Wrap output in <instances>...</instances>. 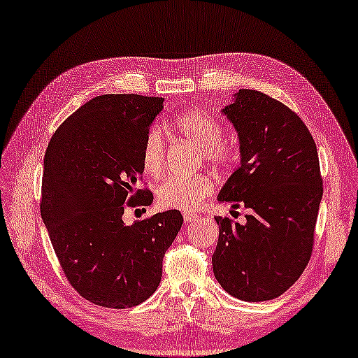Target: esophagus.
<instances>
[{
  "label": "esophagus",
  "mask_w": 358,
  "mask_h": 358,
  "mask_svg": "<svg viewBox=\"0 0 358 358\" xmlns=\"http://www.w3.org/2000/svg\"><path fill=\"white\" fill-rule=\"evenodd\" d=\"M182 217H185V222H194L198 219V215H192V213H185L182 215Z\"/></svg>",
  "instance_id": "esophagus-1"
}]
</instances>
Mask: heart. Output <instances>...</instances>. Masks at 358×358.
<instances>
[{"mask_svg": "<svg viewBox=\"0 0 358 358\" xmlns=\"http://www.w3.org/2000/svg\"><path fill=\"white\" fill-rule=\"evenodd\" d=\"M172 128L182 139L201 146L203 160L215 169H225L233 162V151L222 142L224 131L216 119L199 110H186L172 122ZM164 141L159 130H151L142 145V166L151 177H159L164 168ZM215 190V181L206 173L194 177H171L159 186L155 196L162 208L194 213L201 208Z\"/></svg>", "mask_w": 358, "mask_h": 358, "instance_id": "1", "label": "heart"}]
</instances>
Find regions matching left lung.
Returning <instances> with one entry per match:
<instances>
[{"label":"left lung","instance_id":"left-lung-1","mask_svg":"<svg viewBox=\"0 0 358 358\" xmlns=\"http://www.w3.org/2000/svg\"><path fill=\"white\" fill-rule=\"evenodd\" d=\"M241 142V166L219 201L245 206V224L216 216L213 273L231 296L259 302L282 295L311 257L322 199L316 143L301 117L259 90L241 89L222 108Z\"/></svg>","mask_w":358,"mask_h":358}]
</instances>
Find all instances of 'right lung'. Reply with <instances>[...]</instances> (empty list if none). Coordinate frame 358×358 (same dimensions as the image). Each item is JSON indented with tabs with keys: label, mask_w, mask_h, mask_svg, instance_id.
<instances>
[{
	"label": "right lung",
	"mask_w": 358,
	"mask_h": 358,
	"mask_svg": "<svg viewBox=\"0 0 358 358\" xmlns=\"http://www.w3.org/2000/svg\"><path fill=\"white\" fill-rule=\"evenodd\" d=\"M163 98L108 94L87 101L52 134L43 159L41 215L69 284L92 304L127 308L157 290L178 210L125 225V207L152 203L142 145Z\"/></svg>",
	"instance_id": "add662e5"
}]
</instances>
